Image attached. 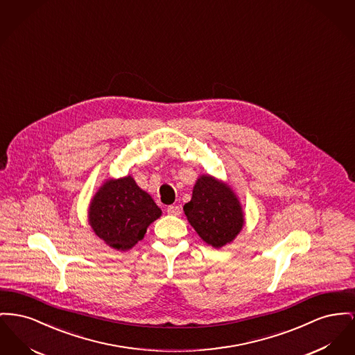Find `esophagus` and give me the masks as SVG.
I'll return each mask as SVG.
<instances>
[{
    "instance_id": "esophagus-1",
    "label": "esophagus",
    "mask_w": 355,
    "mask_h": 355,
    "mask_svg": "<svg viewBox=\"0 0 355 355\" xmlns=\"http://www.w3.org/2000/svg\"><path fill=\"white\" fill-rule=\"evenodd\" d=\"M167 214L170 216H180L181 214V208L177 205H170L166 209Z\"/></svg>"
}]
</instances>
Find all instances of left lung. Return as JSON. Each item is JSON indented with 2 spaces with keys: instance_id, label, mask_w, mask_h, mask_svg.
Instances as JSON below:
<instances>
[{
  "instance_id": "1",
  "label": "left lung",
  "mask_w": 355,
  "mask_h": 355,
  "mask_svg": "<svg viewBox=\"0 0 355 355\" xmlns=\"http://www.w3.org/2000/svg\"><path fill=\"white\" fill-rule=\"evenodd\" d=\"M184 211L202 241L217 250L230 244L245 224L236 193L227 182L209 174L197 178Z\"/></svg>"
}]
</instances>
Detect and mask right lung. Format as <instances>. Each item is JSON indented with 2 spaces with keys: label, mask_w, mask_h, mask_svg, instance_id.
Segmentation results:
<instances>
[{
  "label": "right lung",
  "mask_w": 355,
  "mask_h": 355,
  "mask_svg": "<svg viewBox=\"0 0 355 355\" xmlns=\"http://www.w3.org/2000/svg\"><path fill=\"white\" fill-rule=\"evenodd\" d=\"M161 216L162 210L131 175L105 180L88 207V224L95 234L123 252L141 241L148 225Z\"/></svg>",
  "instance_id": "right-lung-1"
}]
</instances>
